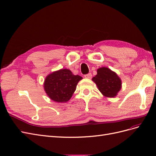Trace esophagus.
Returning <instances> with one entry per match:
<instances>
[{"label": "esophagus", "mask_w": 156, "mask_h": 156, "mask_svg": "<svg viewBox=\"0 0 156 156\" xmlns=\"http://www.w3.org/2000/svg\"><path fill=\"white\" fill-rule=\"evenodd\" d=\"M84 77H85L86 78L91 79V77H92V74H91V73H88V74H86L85 76H84Z\"/></svg>", "instance_id": "34e87169"}]
</instances>
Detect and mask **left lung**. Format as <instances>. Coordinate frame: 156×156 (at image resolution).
<instances>
[{"label": "left lung", "instance_id": "8db88e82", "mask_svg": "<svg viewBox=\"0 0 156 156\" xmlns=\"http://www.w3.org/2000/svg\"><path fill=\"white\" fill-rule=\"evenodd\" d=\"M99 90L106 97H114L122 88V80L117 74L107 67L97 69V74L92 78Z\"/></svg>", "mask_w": 156, "mask_h": 156}]
</instances>
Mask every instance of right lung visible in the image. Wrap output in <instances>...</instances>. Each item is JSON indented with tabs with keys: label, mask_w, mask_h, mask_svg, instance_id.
Instances as JSON below:
<instances>
[{
	"label": "right lung",
	"mask_w": 156,
	"mask_h": 156,
	"mask_svg": "<svg viewBox=\"0 0 156 156\" xmlns=\"http://www.w3.org/2000/svg\"><path fill=\"white\" fill-rule=\"evenodd\" d=\"M82 79L80 76L74 75L69 69H61L47 76L44 83V90L51 100L65 103L70 100Z\"/></svg>",
	"instance_id": "add662e5"
}]
</instances>
